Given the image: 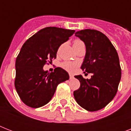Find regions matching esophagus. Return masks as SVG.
<instances>
[{
    "mask_svg": "<svg viewBox=\"0 0 131 131\" xmlns=\"http://www.w3.org/2000/svg\"><path fill=\"white\" fill-rule=\"evenodd\" d=\"M69 78H70V80H72V79H73V78H74L73 75L72 74H69Z\"/></svg>",
    "mask_w": 131,
    "mask_h": 131,
    "instance_id": "34e87169",
    "label": "esophagus"
}]
</instances>
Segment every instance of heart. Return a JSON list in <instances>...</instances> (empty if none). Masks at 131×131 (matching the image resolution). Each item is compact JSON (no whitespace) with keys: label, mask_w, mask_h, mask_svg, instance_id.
<instances>
[{"label":"heart","mask_w":131,"mask_h":131,"mask_svg":"<svg viewBox=\"0 0 131 131\" xmlns=\"http://www.w3.org/2000/svg\"><path fill=\"white\" fill-rule=\"evenodd\" d=\"M80 41H75L74 42L73 44L78 43H80ZM79 65V63L77 62H71V61H65L62 62L61 64L62 67L64 69H65L66 71H67L69 72H71V73H73L75 71V69H77V67Z\"/></svg>","instance_id":"1"}]
</instances>
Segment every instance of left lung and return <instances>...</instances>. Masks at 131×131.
<instances>
[{
    "label": "left lung",
    "mask_w": 131,
    "mask_h": 131,
    "mask_svg": "<svg viewBox=\"0 0 131 131\" xmlns=\"http://www.w3.org/2000/svg\"><path fill=\"white\" fill-rule=\"evenodd\" d=\"M75 35L86 45L81 69L93 75L90 80L81 75L75 76L80 87L74 91V97L82 108L95 112L110 103L117 93L121 79L119 57L110 39L101 32L85 29L76 32Z\"/></svg>",
    "instance_id": "8db88e82"
}]
</instances>
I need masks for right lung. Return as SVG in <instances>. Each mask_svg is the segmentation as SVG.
Masks as SVG:
<instances>
[{"mask_svg":"<svg viewBox=\"0 0 131 131\" xmlns=\"http://www.w3.org/2000/svg\"><path fill=\"white\" fill-rule=\"evenodd\" d=\"M74 30L46 27L29 38L21 47L15 61V87L24 103L32 108L48 103L60 83L69 79L65 70L56 67L44 71L47 62L56 58L59 47L75 32Z\"/></svg>","mask_w":131,"mask_h":131,"instance_id":"right-lung-1","label":"right lung"}]
</instances>
